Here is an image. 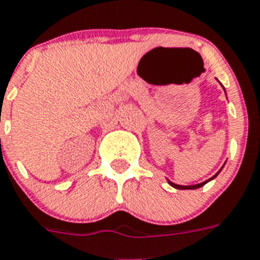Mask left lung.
Returning a JSON list of instances; mask_svg holds the SVG:
<instances>
[{
  "label": "left lung",
  "instance_id": "left-lung-1",
  "mask_svg": "<svg viewBox=\"0 0 260 260\" xmlns=\"http://www.w3.org/2000/svg\"><path fill=\"white\" fill-rule=\"evenodd\" d=\"M223 89H224V88H223ZM218 173H219V172H218ZM218 173H217V174H214V176H213V177H211L210 180H213V178L217 177ZM210 180H208V181H210ZM208 181H205V182H201V184H197V185H189V186H184V185L173 184V182H172V181H169V180H168V182H169V185H172V186H173V187H176V189H181V190H186V189H198V187L204 186V185L206 184V182H208Z\"/></svg>",
  "mask_w": 260,
  "mask_h": 260
}]
</instances>
